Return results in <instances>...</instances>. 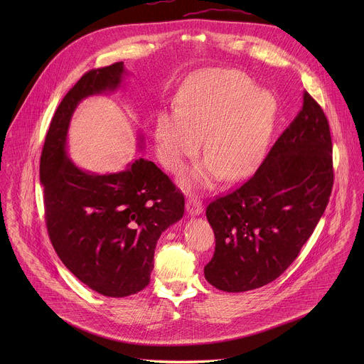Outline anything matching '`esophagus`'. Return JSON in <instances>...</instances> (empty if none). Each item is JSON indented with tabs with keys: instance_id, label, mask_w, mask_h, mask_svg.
<instances>
[{
	"instance_id": "34e87169",
	"label": "esophagus",
	"mask_w": 364,
	"mask_h": 364,
	"mask_svg": "<svg viewBox=\"0 0 364 364\" xmlns=\"http://www.w3.org/2000/svg\"><path fill=\"white\" fill-rule=\"evenodd\" d=\"M186 209H187L188 215L197 216V215H200L203 212V203H201L200 198H197L194 196L188 197V200L186 203Z\"/></svg>"
}]
</instances>
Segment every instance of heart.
I'll return each mask as SVG.
<instances>
[{"label":"heart","instance_id":"b5f03b06","mask_svg":"<svg viewBox=\"0 0 364 364\" xmlns=\"http://www.w3.org/2000/svg\"><path fill=\"white\" fill-rule=\"evenodd\" d=\"M180 108L163 109L155 121L157 151L164 166L180 171L201 146L209 154L191 177L210 184L245 177L257 163L272 129L274 96L255 89L235 69H209L193 76L178 95Z\"/></svg>","mask_w":364,"mask_h":364}]
</instances>
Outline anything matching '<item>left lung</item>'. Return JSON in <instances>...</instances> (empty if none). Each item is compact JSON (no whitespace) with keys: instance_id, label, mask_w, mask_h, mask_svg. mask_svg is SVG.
I'll use <instances>...</instances> for the list:
<instances>
[{"instance_id":"obj_1","label":"left lung","mask_w":364,"mask_h":364,"mask_svg":"<svg viewBox=\"0 0 364 364\" xmlns=\"http://www.w3.org/2000/svg\"><path fill=\"white\" fill-rule=\"evenodd\" d=\"M324 111L306 90L302 108L256 173L205 209L216 239L204 278L218 289L261 288L295 261L320 222L334 183Z\"/></svg>"}]
</instances>
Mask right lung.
Wrapping results in <instances>:
<instances>
[{
  "mask_svg": "<svg viewBox=\"0 0 364 364\" xmlns=\"http://www.w3.org/2000/svg\"><path fill=\"white\" fill-rule=\"evenodd\" d=\"M124 63L92 69L66 93L50 122L40 159L48 237L65 267L105 296H128L149 284L161 233L184 215V196L152 161L139 159L121 173L97 176L66 155L77 103L115 90Z\"/></svg>",
  "mask_w": 364,
  "mask_h": 364,
  "instance_id": "right-lung-1",
  "label": "right lung"
}]
</instances>
